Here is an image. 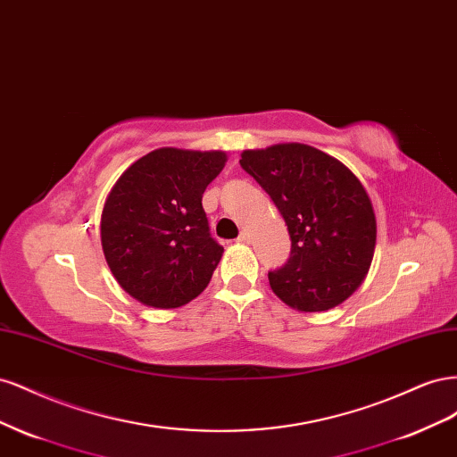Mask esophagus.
Segmentation results:
<instances>
[{
  "mask_svg": "<svg viewBox=\"0 0 457 457\" xmlns=\"http://www.w3.org/2000/svg\"><path fill=\"white\" fill-rule=\"evenodd\" d=\"M238 242H240V244H250V232L242 230L240 237H238Z\"/></svg>",
  "mask_w": 457,
  "mask_h": 457,
  "instance_id": "esophagus-1",
  "label": "esophagus"
}]
</instances>
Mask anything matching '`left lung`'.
Instances as JSON below:
<instances>
[{"label": "left lung", "instance_id": "left-lung-1", "mask_svg": "<svg viewBox=\"0 0 457 457\" xmlns=\"http://www.w3.org/2000/svg\"><path fill=\"white\" fill-rule=\"evenodd\" d=\"M242 168L282 213L292 255L269 272L287 307L322 312L349 299L376 252V213L364 185L337 158L309 145L282 143L244 150Z\"/></svg>", "mask_w": 457, "mask_h": 457}]
</instances>
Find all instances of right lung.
Wrapping results in <instances>:
<instances>
[{
	"instance_id": "add662e5",
	"label": "right lung",
	"mask_w": 457,
	"mask_h": 457,
	"mask_svg": "<svg viewBox=\"0 0 457 457\" xmlns=\"http://www.w3.org/2000/svg\"><path fill=\"white\" fill-rule=\"evenodd\" d=\"M223 150L156 148L120 175L101 215L103 253L116 282L146 307L177 309L212 280L223 247L202 207Z\"/></svg>"
}]
</instances>
